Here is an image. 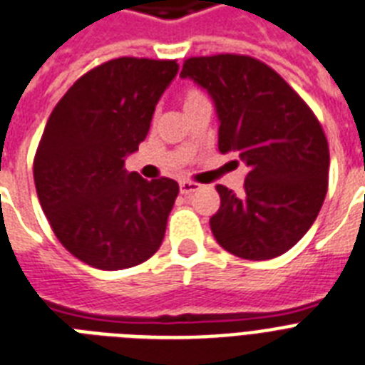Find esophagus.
I'll return each mask as SVG.
<instances>
[{
  "mask_svg": "<svg viewBox=\"0 0 365 365\" xmlns=\"http://www.w3.org/2000/svg\"><path fill=\"white\" fill-rule=\"evenodd\" d=\"M200 189V185L195 182H180V192L182 195H191V192L198 191Z\"/></svg>",
  "mask_w": 365,
  "mask_h": 365,
  "instance_id": "obj_1",
  "label": "esophagus"
}]
</instances>
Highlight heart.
<instances>
[{
	"label": "heart",
	"mask_w": 365,
	"mask_h": 365,
	"mask_svg": "<svg viewBox=\"0 0 365 365\" xmlns=\"http://www.w3.org/2000/svg\"><path fill=\"white\" fill-rule=\"evenodd\" d=\"M204 99V96L200 93L198 90H195V88H189V90H185L182 93V103H183V108L189 105H192V103H197V101Z\"/></svg>",
	"instance_id": "1"
}]
</instances>
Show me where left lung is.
<instances>
[{"label": "left lung", "instance_id": "obj_1", "mask_svg": "<svg viewBox=\"0 0 365 365\" xmlns=\"http://www.w3.org/2000/svg\"><path fill=\"white\" fill-rule=\"evenodd\" d=\"M180 76L212 97L219 152L250 167L242 195L217 185L221 206L210 219L217 244L247 260L287 253L327 197L330 152L319 120L272 67L250 56L189 58Z\"/></svg>", "mask_w": 365, "mask_h": 365}]
</instances>
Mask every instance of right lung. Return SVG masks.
<instances>
[{
    "mask_svg": "<svg viewBox=\"0 0 365 365\" xmlns=\"http://www.w3.org/2000/svg\"><path fill=\"white\" fill-rule=\"evenodd\" d=\"M176 75V61L110 59L76 80L46 121L34 161L38 202L65 250L93 268L140 264L165 238L178 183L123 165Z\"/></svg>",
    "mask_w": 365,
    "mask_h": 365,
    "instance_id": "add662e5",
    "label": "right lung"
}]
</instances>
